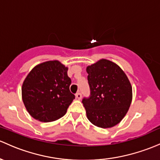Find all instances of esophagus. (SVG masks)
Masks as SVG:
<instances>
[{"label": "esophagus", "instance_id": "1", "mask_svg": "<svg viewBox=\"0 0 160 160\" xmlns=\"http://www.w3.org/2000/svg\"><path fill=\"white\" fill-rule=\"evenodd\" d=\"M76 98L77 99V100H81L82 98V94L80 93V92H78V93H76Z\"/></svg>", "mask_w": 160, "mask_h": 160}]
</instances>
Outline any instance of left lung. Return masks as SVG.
I'll return each mask as SVG.
<instances>
[{
  "label": "left lung",
  "mask_w": 160,
  "mask_h": 160,
  "mask_svg": "<svg viewBox=\"0 0 160 160\" xmlns=\"http://www.w3.org/2000/svg\"><path fill=\"white\" fill-rule=\"evenodd\" d=\"M87 72L91 95L82 102L87 119L100 128L117 125L127 113L132 100V86L127 74L107 59L87 66Z\"/></svg>",
  "instance_id": "1"
}]
</instances>
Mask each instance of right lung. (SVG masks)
I'll return each mask as SVG.
<instances>
[{
  "instance_id": "add662e5",
  "label": "right lung",
  "mask_w": 160,
  "mask_h": 160,
  "mask_svg": "<svg viewBox=\"0 0 160 160\" xmlns=\"http://www.w3.org/2000/svg\"><path fill=\"white\" fill-rule=\"evenodd\" d=\"M68 67L59 60L36 65L27 75L21 87L25 108L33 118L52 122L61 118L75 99L70 91Z\"/></svg>"
}]
</instances>
